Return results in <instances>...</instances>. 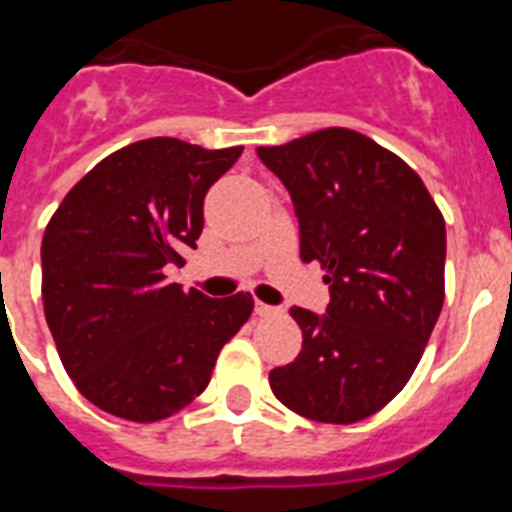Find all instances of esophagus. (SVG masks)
I'll return each instance as SVG.
<instances>
[{
    "instance_id": "obj_1",
    "label": "esophagus",
    "mask_w": 512,
    "mask_h": 512,
    "mask_svg": "<svg viewBox=\"0 0 512 512\" xmlns=\"http://www.w3.org/2000/svg\"><path fill=\"white\" fill-rule=\"evenodd\" d=\"M255 313L257 316H263V319H271V316H279V308H273V305H265V303H257L255 305Z\"/></svg>"
}]
</instances>
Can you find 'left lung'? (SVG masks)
<instances>
[{"mask_svg": "<svg viewBox=\"0 0 512 512\" xmlns=\"http://www.w3.org/2000/svg\"><path fill=\"white\" fill-rule=\"evenodd\" d=\"M287 185L300 257L327 271V316L292 308L303 350L273 369L300 417L350 425L401 393L444 305L446 225L420 175L356 130L329 127L257 148Z\"/></svg>", "mask_w": 512, "mask_h": 512, "instance_id": "left-lung-1", "label": "left lung"}]
</instances>
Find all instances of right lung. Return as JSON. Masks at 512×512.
Wrapping results in <instances>:
<instances>
[{"label":"right lung","instance_id":"obj_1","mask_svg":"<svg viewBox=\"0 0 512 512\" xmlns=\"http://www.w3.org/2000/svg\"><path fill=\"white\" fill-rule=\"evenodd\" d=\"M244 148L148 138L95 164L60 201L42 239L44 319L87 401L159 422L209 385L220 350L255 300H209L167 281L204 228V196Z\"/></svg>","mask_w":512,"mask_h":512}]
</instances>
